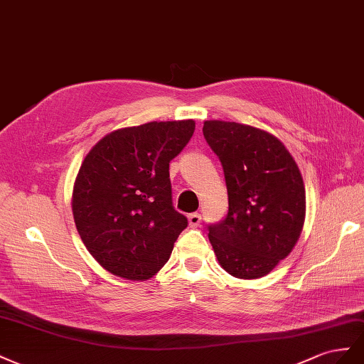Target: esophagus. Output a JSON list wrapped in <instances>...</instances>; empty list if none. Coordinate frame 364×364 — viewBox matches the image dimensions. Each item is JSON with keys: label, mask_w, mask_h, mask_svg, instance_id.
Listing matches in <instances>:
<instances>
[{"label": "esophagus", "mask_w": 364, "mask_h": 364, "mask_svg": "<svg viewBox=\"0 0 364 364\" xmlns=\"http://www.w3.org/2000/svg\"><path fill=\"white\" fill-rule=\"evenodd\" d=\"M189 224H191V227H200L201 213H191L189 215Z\"/></svg>", "instance_id": "obj_1"}]
</instances>
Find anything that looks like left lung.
Returning <instances> with one entry per match:
<instances>
[{
	"mask_svg": "<svg viewBox=\"0 0 364 364\" xmlns=\"http://www.w3.org/2000/svg\"><path fill=\"white\" fill-rule=\"evenodd\" d=\"M204 139L220 159L228 195L224 220L207 225L221 267L257 279L291 253L305 221V186L296 161L272 134L207 120Z\"/></svg>",
	"mask_w": 364,
	"mask_h": 364,
	"instance_id": "obj_1",
	"label": "left lung"
}]
</instances>
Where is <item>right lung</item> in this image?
I'll return each mask as SVG.
<instances>
[{"mask_svg": "<svg viewBox=\"0 0 364 364\" xmlns=\"http://www.w3.org/2000/svg\"><path fill=\"white\" fill-rule=\"evenodd\" d=\"M193 131V120L114 131L82 163L73 216L88 252L109 273L143 280L168 262L189 224L172 204L169 163Z\"/></svg>", "mask_w": 364, "mask_h": 364, "instance_id": "add662e5", "label": "right lung"}]
</instances>
